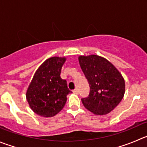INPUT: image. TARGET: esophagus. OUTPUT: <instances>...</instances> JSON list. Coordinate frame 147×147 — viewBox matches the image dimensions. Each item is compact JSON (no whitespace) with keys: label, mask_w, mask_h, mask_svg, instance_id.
<instances>
[{"label":"esophagus","mask_w":147,"mask_h":147,"mask_svg":"<svg viewBox=\"0 0 147 147\" xmlns=\"http://www.w3.org/2000/svg\"><path fill=\"white\" fill-rule=\"evenodd\" d=\"M73 92L74 94H79V90H78L77 89H75L74 90H73Z\"/></svg>","instance_id":"34e87169"}]
</instances>
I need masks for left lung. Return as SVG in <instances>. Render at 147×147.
Masks as SVG:
<instances>
[{
    "mask_svg": "<svg viewBox=\"0 0 147 147\" xmlns=\"http://www.w3.org/2000/svg\"><path fill=\"white\" fill-rule=\"evenodd\" d=\"M79 62L90 87L89 96L82 99L84 106L99 115L110 113L125 94L121 74L110 61L97 55H81Z\"/></svg>",
    "mask_w": 147,
    "mask_h": 147,
    "instance_id": "left-lung-1",
    "label": "left lung"
}]
</instances>
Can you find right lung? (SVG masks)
Here are the masks:
<instances>
[{
    "mask_svg": "<svg viewBox=\"0 0 147 147\" xmlns=\"http://www.w3.org/2000/svg\"><path fill=\"white\" fill-rule=\"evenodd\" d=\"M65 60V57H52L36 71L26 94L29 107L36 114L50 118L65 106L67 94L71 92L60 76Z\"/></svg>",
    "mask_w": 147,
    "mask_h": 147,
    "instance_id": "1",
    "label": "right lung"
}]
</instances>
